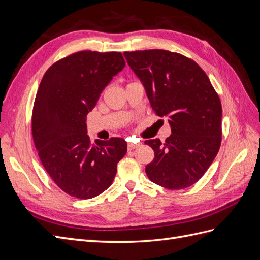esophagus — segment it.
I'll return each instance as SVG.
<instances>
[{
  "label": "esophagus",
  "instance_id": "34e87169",
  "mask_svg": "<svg viewBox=\"0 0 260 260\" xmlns=\"http://www.w3.org/2000/svg\"><path fill=\"white\" fill-rule=\"evenodd\" d=\"M139 146V144H136V143H132V142H129L128 143V151H132V149H135Z\"/></svg>",
  "mask_w": 260,
  "mask_h": 260
}]
</instances>
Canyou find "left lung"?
Returning <instances> with one entry per match:
<instances>
[{"label": "left lung", "mask_w": 260, "mask_h": 260, "mask_svg": "<svg viewBox=\"0 0 260 260\" xmlns=\"http://www.w3.org/2000/svg\"><path fill=\"white\" fill-rule=\"evenodd\" d=\"M142 81L155 113L166 116L171 136L145 141L154 159L145 172L169 190L191 186L203 177L221 144V102L205 72L182 54L166 50L123 53Z\"/></svg>", "instance_id": "1"}]
</instances>
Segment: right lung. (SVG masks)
<instances>
[{
    "label": "right lung",
    "mask_w": 260,
    "mask_h": 260,
    "mask_svg": "<svg viewBox=\"0 0 260 260\" xmlns=\"http://www.w3.org/2000/svg\"><path fill=\"white\" fill-rule=\"evenodd\" d=\"M124 66L120 52H77L54 62L39 85L31 118L34 142L46 172L73 198L103 193L127 153L120 138L93 145L85 122L102 91Z\"/></svg>",
    "instance_id": "1"
}]
</instances>
